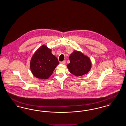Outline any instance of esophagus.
I'll use <instances>...</instances> for the list:
<instances>
[{"label":"esophagus","instance_id":"34e87169","mask_svg":"<svg viewBox=\"0 0 126 126\" xmlns=\"http://www.w3.org/2000/svg\"><path fill=\"white\" fill-rule=\"evenodd\" d=\"M60 63L61 64H65V61H61L60 62Z\"/></svg>","mask_w":126,"mask_h":126}]
</instances>
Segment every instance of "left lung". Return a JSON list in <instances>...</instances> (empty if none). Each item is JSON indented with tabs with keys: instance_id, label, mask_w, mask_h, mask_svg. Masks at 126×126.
<instances>
[{
	"instance_id": "left-lung-1",
	"label": "left lung",
	"mask_w": 126,
	"mask_h": 126,
	"mask_svg": "<svg viewBox=\"0 0 126 126\" xmlns=\"http://www.w3.org/2000/svg\"><path fill=\"white\" fill-rule=\"evenodd\" d=\"M70 63L67 65L69 72L77 77L87 73L92 68V62L88 56L78 51H74L69 56Z\"/></svg>"
}]
</instances>
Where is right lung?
<instances>
[{
	"instance_id": "obj_1",
	"label": "right lung",
	"mask_w": 126,
	"mask_h": 126,
	"mask_svg": "<svg viewBox=\"0 0 126 126\" xmlns=\"http://www.w3.org/2000/svg\"><path fill=\"white\" fill-rule=\"evenodd\" d=\"M59 64L57 58L52 53L51 49L43 45L36 51L32 57L30 68L35 77L47 79L52 75Z\"/></svg>"
}]
</instances>
